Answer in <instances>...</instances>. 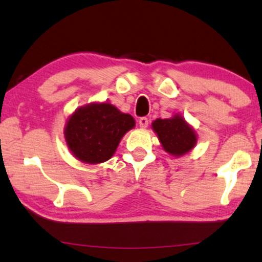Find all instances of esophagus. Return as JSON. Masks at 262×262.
Here are the masks:
<instances>
[{
  "mask_svg": "<svg viewBox=\"0 0 262 262\" xmlns=\"http://www.w3.org/2000/svg\"><path fill=\"white\" fill-rule=\"evenodd\" d=\"M148 123H149V120L147 118H141L139 120V124H140V127L142 128V129H144V128L148 127Z\"/></svg>",
  "mask_w": 262,
  "mask_h": 262,
  "instance_id": "34e87169",
  "label": "esophagus"
}]
</instances>
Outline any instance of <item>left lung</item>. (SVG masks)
Listing matches in <instances>:
<instances>
[{"label":"left lung","instance_id":"8db88e82","mask_svg":"<svg viewBox=\"0 0 262 262\" xmlns=\"http://www.w3.org/2000/svg\"><path fill=\"white\" fill-rule=\"evenodd\" d=\"M151 128L164 150L177 159L190 152L197 144L196 130L180 113L169 119L154 120Z\"/></svg>","mask_w":262,"mask_h":262}]
</instances>
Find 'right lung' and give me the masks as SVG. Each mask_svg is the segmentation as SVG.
Instances as JSON below:
<instances>
[{"mask_svg":"<svg viewBox=\"0 0 262 262\" xmlns=\"http://www.w3.org/2000/svg\"><path fill=\"white\" fill-rule=\"evenodd\" d=\"M134 127V118L108 101L91 102L69 116L64 138L78 161L99 164L114 155L124 134Z\"/></svg>","mask_w":262,"mask_h":262,"instance_id":"1","label":"right lung"}]
</instances>
